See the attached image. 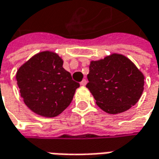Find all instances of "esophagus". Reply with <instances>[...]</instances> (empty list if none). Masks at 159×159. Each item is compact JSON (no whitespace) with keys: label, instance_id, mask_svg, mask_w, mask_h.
<instances>
[{"label":"esophagus","instance_id":"34e87169","mask_svg":"<svg viewBox=\"0 0 159 159\" xmlns=\"http://www.w3.org/2000/svg\"><path fill=\"white\" fill-rule=\"evenodd\" d=\"M86 84H87V80L86 79H83V81L81 82V85H82V86H85Z\"/></svg>","mask_w":159,"mask_h":159}]
</instances>
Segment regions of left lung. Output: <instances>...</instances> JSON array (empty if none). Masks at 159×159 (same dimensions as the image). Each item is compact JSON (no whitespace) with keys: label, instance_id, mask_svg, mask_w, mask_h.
Segmentation results:
<instances>
[{"label":"left lung","instance_id":"8db88e82","mask_svg":"<svg viewBox=\"0 0 159 159\" xmlns=\"http://www.w3.org/2000/svg\"><path fill=\"white\" fill-rule=\"evenodd\" d=\"M144 75L130 59L118 53L91 61L86 87L100 109L109 114L129 110L140 100Z\"/></svg>","mask_w":159,"mask_h":159}]
</instances>
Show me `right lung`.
Segmentation results:
<instances>
[{"instance_id": "right-lung-1", "label": "right lung", "mask_w": 159, "mask_h": 159, "mask_svg": "<svg viewBox=\"0 0 159 159\" xmlns=\"http://www.w3.org/2000/svg\"><path fill=\"white\" fill-rule=\"evenodd\" d=\"M16 80L25 104L46 117L66 110L80 86L63 68L62 59L50 51L37 53L20 66Z\"/></svg>"}]
</instances>
